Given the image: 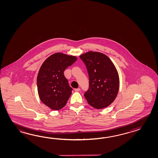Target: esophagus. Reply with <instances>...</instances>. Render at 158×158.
<instances>
[{
    "label": "esophagus",
    "instance_id": "obj_1",
    "mask_svg": "<svg viewBox=\"0 0 158 158\" xmlns=\"http://www.w3.org/2000/svg\"><path fill=\"white\" fill-rule=\"evenodd\" d=\"M74 90L76 91H80V88H77V89H74Z\"/></svg>",
    "mask_w": 158,
    "mask_h": 158
}]
</instances>
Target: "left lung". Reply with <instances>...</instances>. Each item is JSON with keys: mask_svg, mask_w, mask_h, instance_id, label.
Returning <instances> with one entry per match:
<instances>
[{"mask_svg": "<svg viewBox=\"0 0 158 158\" xmlns=\"http://www.w3.org/2000/svg\"><path fill=\"white\" fill-rule=\"evenodd\" d=\"M80 57L89 76V88L84 96L88 103L97 109L107 107L114 101L119 90L120 80L111 59L99 52L89 51Z\"/></svg>", "mask_w": 158, "mask_h": 158, "instance_id": "1", "label": "left lung"}]
</instances>
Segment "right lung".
Instances as JSON below:
<instances>
[{
	"mask_svg": "<svg viewBox=\"0 0 158 158\" xmlns=\"http://www.w3.org/2000/svg\"><path fill=\"white\" fill-rule=\"evenodd\" d=\"M77 58L61 52L51 55L44 60L37 76V89L41 102L52 110L64 107L70 97L72 89L64 71Z\"/></svg>",
	"mask_w": 158,
	"mask_h": 158,
	"instance_id": "obj_1",
	"label": "right lung"
}]
</instances>
